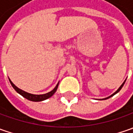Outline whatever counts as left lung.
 <instances>
[{"label": "left lung", "instance_id": "obj_1", "mask_svg": "<svg viewBox=\"0 0 133 133\" xmlns=\"http://www.w3.org/2000/svg\"><path fill=\"white\" fill-rule=\"evenodd\" d=\"M125 81H124V82H123V84H122L121 85V86H120V87H119V88H118V89H117V90H116V91H115V92H114V93H113V94H112V95H110V96H109V97H107V98H102V99H100V100H106V99H108V98H111V97H112V96H113V95H114L117 94V93H118V92H119V91H120L121 89V88H122V87H123V86H124V83H125Z\"/></svg>", "mask_w": 133, "mask_h": 133}]
</instances>
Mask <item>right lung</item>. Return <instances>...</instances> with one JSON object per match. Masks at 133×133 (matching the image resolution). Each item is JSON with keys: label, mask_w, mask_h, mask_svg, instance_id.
I'll return each mask as SVG.
<instances>
[{"label": "right lung", "mask_w": 133, "mask_h": 133, "mask_svg": "<svg viewBox=\"0 0 133 133\" xmlns=\"http://www.w3.org/2000/svg\"><path fill=\"white\" fill-rule=\"evenodd\" d=\"M9 82H10V84L12 86V87L15 89V90L19 93V94L21 95H22L23 98H26L27 100H29V101H35V102H38V101H44V100L47 99L49 98H50L51 96H52L54 95V93L56 92V90L58 89V87L59 84V82L57 84V85L55 86V87L54 88L52 91H50V92H49L47 93H46V94H43V95H34V94H31V93H29V92H25V91H23L22 89H19L18 87H17L15 85L13 84L12 82V81L9 79Z\"/></svg>", "instance_id": "right-lung-1"}]
</instances>
